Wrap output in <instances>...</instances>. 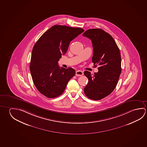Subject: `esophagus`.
Returning a JSON list of instances; mask_svg holds the SVG:
<instances>
[{"label":"esophagus","mask_w":147,"mask_h":147,"mask_svg":"<svg viewBox=\"0 0 147 147\" xmlns=\"http://www.w3.org/2000/svg\"><path fill=\"white\" fill-rule=\"evenodd\" d=\"M75 75H76V76H82V75H84V72L80 70H78V71H76Z\"/></svg>","instance_id":"1"}]
</instances>
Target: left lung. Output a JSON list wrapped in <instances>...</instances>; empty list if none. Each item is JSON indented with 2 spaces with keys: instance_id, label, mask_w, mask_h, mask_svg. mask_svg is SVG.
Instances as JSON below:
<instances>
[{
  "instance_id": "1",
  "label": "left lung",
  "mask_w": 147,
  "mask_h": 147,
  "mask_svg": "<svg viewBox=\"0 0 147 147\" xmlns=\"http://www.w3.org/2000/svg\"><path fill=\"white\" fill-rule=\"evenodd\" d=\"M82 35L91 40L92 61L95 67L99 65L94 75L84 71L89 80L84 94L92 100H100L111 94L117 84L121 71L120 51L113 37L102 29H89Z\"/></svg>"
}]
</instances>
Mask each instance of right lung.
<instances>
[{"label":"right lung","instance_id":"right-lung-1","mask_svg":"<svg viewBox=\"0 0 147 147\" xmlns=\"http://www.w3.org/2000/svg\"><path fill=\"white\" fill-rule=\"evenodd\" d=\"M84 30L54 25L43 33L32 50L30 69L38 91L48 98L60 96L75 75L72 67H59L58 61L67 51L70 42Z\"/></svg>","mask_w":147,"mask_h":147}]
</instances>
